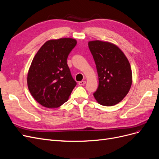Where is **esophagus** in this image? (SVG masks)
Returning <instances> with one entry per match:
<instances>
[{"instance_id": "34e87169", "label": "esophagus", "mask_w": 159, "mask_h": 159, "mask_svg": "<svg viewBox=\"0 0 159 159\" xmlns=\"http://www.w3.org/2000/svg\"><path fill=\"white\" fill-rule=\"evenodd\" d=\"M85 83H86L85 81H80V82L78 83V84L80 85H84L85 84Z\"/></svg>"}]
</instances>
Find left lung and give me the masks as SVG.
Instances as JSON below:
<instances>
[{"label":"left lung","instance_id":"left-lung-1","mask_svg":"<svg viewBox=\"0 0 159 159\" xmlns=\"http://www.w3.org/2000/svg\"><path fill=\"white\" fill-rule=\"evenodd\" d=\"M88 46L99 78L94 98L100 105L113 106L122 101L131 88V66L124 53L112 43L89 41Z\"/></svg>","mask_w":159,"mask_h":159}]
</instances>
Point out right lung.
Returning a JSON list of instances; mask_svg holds the SVG:
<instances>
[{
	"instance_id": "add662e5",
	"label": "right lung",
	"mask_w": 159,
	"mask_h": 159,
	"mask_svg": "<svg viewBox=\"0 0 159 159\" xmlns=\"http://www.w3.org/2000/svg\"><path fill=\"white\" fill-rule=\"evenodd\" d=\"M77 41L64 38L45 42L38 51L28 70V88L38 103L57 108L68 101L76 85L67 59Z\"/></svg>"
}]
</instances>
